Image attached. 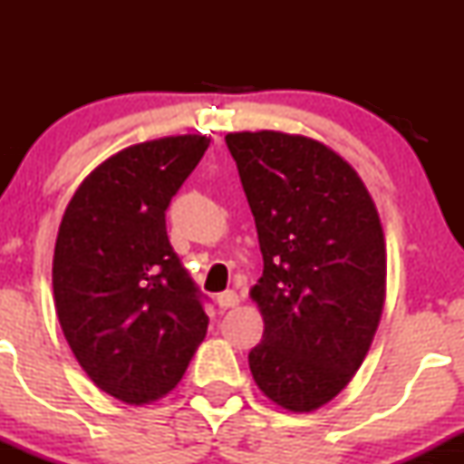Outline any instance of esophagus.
<instances>
[{"label": "esophagus", "mask_w": 464, "mask_h": 464, "mask_svg": "<svg viewBox=\"0 0 464 464\" xmlns=\"http://www.w3.org/2000/svg\"><path fill=\"white\" fill-rule=\"evenodd\" d=\"M237 303H239L237 292L227 290V292H222V295H218V305H220L222 310H228V307H236Z\"/></svg>", "instance_id": "obj_1"}]
</instances>
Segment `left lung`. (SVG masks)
Segmentation results:
<instances>
[{
    "instance_id": "left-lung-1",
    "label": "left lung",
    "mask_w": 464,
    "mask_h": 464,
    "mask_svg": "<svg viewBox=\"0 0 464 464\" xmlns=\"http://www.w3.org/2000/svg\"><path fill=\"white\" fill-rule=\"evenodd\" d=\"M227 146L257 227L264 275L250 296L264 340L255 384L276 406H324L360 369L386 296V246L369 189L310 137L231 132Z\"/></svg>"
}]
</instances>
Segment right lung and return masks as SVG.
Listing matches in <instances>:
<instances>
[{
  "label": "right lung",
  "mask_w": 464,
  "mask_h": 464,
  "mask_svg": "<svg viewBox=\"0 0 464 464\" xmlns=\"http://www.w3.org/2000/svg\"><path fill=\"white\" fill-rule=\"evenodd\" d=\"M209 148L163 137L113 154L69 200L54 248L58 323L100 391L130 406L168 395L209 316L165 228V211Z\"/></svg>",
  "instance_id": "1"
}]
</instances>
